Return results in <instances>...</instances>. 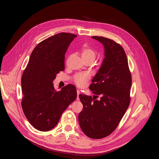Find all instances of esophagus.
I'll return each mask as SVG.
<instances>
[{"mask_svg":"<svg viewBox=\"0 0 159 159\" xmlns=\"http://www.w3.org/2000/svg\"><path fill=\"white\" fill-rule=\"evenodd\" d=\"M77 101H79V94H80V92H79V90H77Z\"/></svg>","mask_w":159,"mask_h":159,"instance_id":"obj_1","label":"esophagus"}]
</instances>
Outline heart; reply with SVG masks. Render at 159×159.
Returning a JSON list of instances; mask_svg holds the SVG:
<instances>
[{"label":"heart","instance_id":"b5f03b06","mask_svg":"<svg viewBox=\"0 0 159 159\" xmlns=\"http://www.w3.org/2000/svg\"><path fill=\"white\" fill-rule=\"evenodd\" d=\"M96 56L97 52L92 48L84 46L81 49V57L85 63H92L96 59ZM89 74L86 73H80L76 74L74 77L73 80L77 86L82 87L89 80Z\"/></svg>","mask_w":159,"mask_h":159}]
</instances>
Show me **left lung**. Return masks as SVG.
Listing matches in <instances>:
<instances>
[{
  "label": "left lung",
  "instance_id": "left-lung-1",
  "mask_svg": "<svg viewBox=\"0 0 159 159\" xmlns=\"http://www.w3.org/2000/svg\"><path fill=\"white\" fill-rule=\"evenodd\" d=\"M92 38L103 44L104 58L89 87L96 96L79 95L84 107L79 122L88 137L101 139L116 128L129 106L131 75L120 44L104 37Z\"/></svg>",
  "mask_w": 159,
  "mask_h": 159
}]
</instances>
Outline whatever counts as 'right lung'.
<instances>
[{
  "label": "right lung",
  "mask_w": 159,
  "mask_h": 159,
  "mask_svg": "<svg viewBox=\"0 0 159 159\" xmlns=\"http://www.w3.org/2000/svg\"><path fill=\"white\" fill-rule=\"evenodd\" d=\"M77 36L60 33L40 42L31 54L21 79V105L30 124L47 131L58 123L63 111L77 98V90L69 84L57 91L53 81L65 69V54Z\"/></svg>",
  "instance_id": "add662e5"
}]
</instances>
